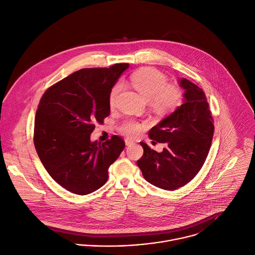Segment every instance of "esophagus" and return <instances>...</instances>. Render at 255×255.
Returning a JSON list of instances; mask_svg holds the SVG:
<instances>
[{
    "label": "esophagus",
    "instance_id": "34e87169",
    "mask_svg": "<svg viewBox=\"0 0 255 255\" xmlns=\"http://www.w3.org/2000/svg\"><path fill=\"white\" fill-rule=\"evenodd\" d=\"M125 142H126V145H130V144L133 143V140H131V139H129V138H126V139H125Z\"/></svg>",
    "mask_w": 255,
    "mask_h": 255
}]
</instances>
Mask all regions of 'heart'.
<instances>
[{"label":"heart","mask_w":255,"mask_h":255,"mask_svg":"<svg viewBox=\"0 0 255 255\" xmlns=\"http://www.w3.org/2000/svg\"><path fill=\"white\" fill-rule=\"evenodd\" d=\"M130 84L146 102H150L151 107L159 114H169L181 104V91L175 86H167L165 76L153 68L141 69L132 74ZM122 90V83H117L112 88L109 96L111 107L116 105ZM141 128V125L137 122L127 121L120 127V131L128 137H135Z\"/></svg>","instance_id":"obj_1"}]
</instances>
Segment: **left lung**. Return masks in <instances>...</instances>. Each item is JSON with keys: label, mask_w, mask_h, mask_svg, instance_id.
Here are the masks:
<instances>
[{"label": "left lung", "mask_w": 255, "mask_h": 255, "mask_svg": "<svg viewBox=\"0 0 255 255\" xmlns=\"http://www.w3.org/2000/svg\"><path fill=\"white\" fill-rule=\"evenodd\" d=\"M183 103L148 132L149 138L166 144L161 152L140 142L143 155L137 160L146 181L165 190H175L189 182L208 154L214 127L203 91L182 78ZM153 142V141H152Z\"/></svg>", "instance_id": "left-lung-1"}]
</instances>
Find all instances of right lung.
<instances>
[{
	"label": "right lung",
	"instance_id": "add662e5",
	"mask_svg": "<svg viewBox=\"0 0 255 255\" xmlns=\"http://www.w3.org/2000/svg\"><path fill=\"white\" fill-rule=\"evenodd\" d=\"M128 64L82 69L49 88L35 119L34 143L52 178L67 190L86 195L108 180L109 167L125 148L118 135L91 140L96 124L109 117V96Z\"/></svg>",
	"mask_w": 255,
	"mask_h": 255
}]
</instances>
